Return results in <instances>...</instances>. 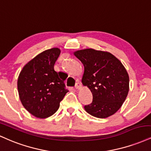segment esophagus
I'll use <instances>...</instances> for the list:
<instances>
[{
  "instance_id": "obj_1",
  "label": "esophagus",
  "mask_w": 151,
  "mask_h": 151,
  "mask_svg": "<svg viewBox=\"0 0 151 151\" xmlns=\"http://www.w3.org/2000/svg\"><path fill=\"white\" fill-rule=\"evenodd\" d=\"M75 88L76 89H81V88H82V85H81V83L80 82H77L76 83Z\"/></svg>"
}]
</instances>
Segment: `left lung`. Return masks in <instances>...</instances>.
Masks as SVG:
<instances>
[{"instance_id":"8db88e82","label":"left lung","mask_w":151,"mask_h":151,"mask_svg":"<svg viewBox=\"0 0 151 151\" xmlns=\"http://www.w3.org/2000/svg\"><path fill=\"white\" fill-rule=\"evenodd\" d=\"M84 65L83 86L93 94V102L84 107L88 114L107 118L116 113L129 90L128 73L121 61L107 51L86 49L74 52Z\"/></svg>"}]
</instances>
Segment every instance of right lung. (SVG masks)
I'll return each mask as SVG.
<instances>
[{
	"label": "right lung",
	"instance_id": "add662e5",
	"mask_svg": "<svg viewBox=\"0 0 151 151\" xmlns=\"http://www.w3.org/2000/svg\"><path fill=\"white\" fill-rule=\"evenodd\" d=\"M61 50L52 48L40 53L23 67L17 80L19 99L24 107L37 118H47L58 110L68 92L65 78L54 70Z\"/></svg>",
	"mask_w": 151,
	"mask_h": 151
}]
</instances>
